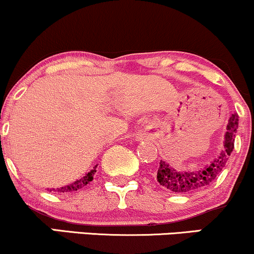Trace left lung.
Segmentation results:
<instances>
[{
    "label": "left lung",
    "mask_w": 254,
    "mask_h": 254,
    "mask_svg": "<svg viewBox=\"0 0 254 254\" xmlns=\"http://www.w3.org/2000/svg\"><path fill=\"white\" fill-rule=\"evenodd\" d=\"M239 116L237 113L232 115L227 125L226 139H224V149L221 151L211 164L196 171H178L172 167L166 161H160L157 168L156 179L162 188L167 189L176 193H189L202 190L205 186L210 185L216 180L218 174L222 172L226 166L228 157L234 149L235 131L238 127Z\"/></svg>",
    "instance_id": "1"
}]
</instances>
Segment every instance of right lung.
I'll list each match as a JSON object with an SVG mask.
<instances>
[{
	"mask_svg": "<svg viewBox=\"0 0 254 254\" xmlns=\"http://www.w3.org/2000/svg\"><path fill=\"white\" fill-rule=\"evenodd\" d=\"M95 168H97V166H95V167L93 168L92 171L88 172V173H87L86 176H84L83 178H81V179L76 180V182L69 184V185H66V186H63V188L56 189V190H55V189H52V190H50V191H57V192H75V191L80 190V189L84 188V186H86L87 184H89L90 182H92L93 177H94L95 172H97V170H95Z\"/></svg>",
	"mask_w": 254,
	"mask_h": 254,
	"instance_id": "obj_1",
	"label": "right lung"
}]
</instances>
